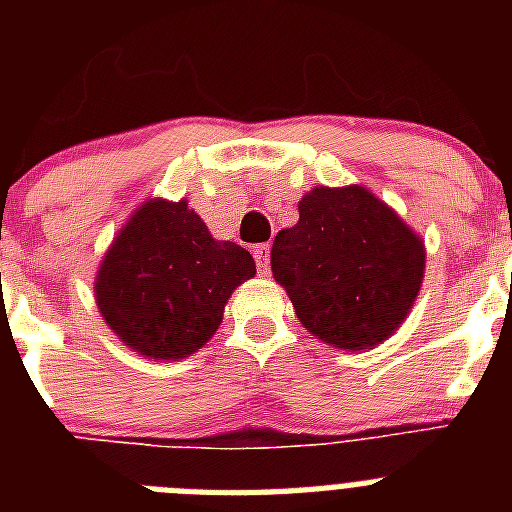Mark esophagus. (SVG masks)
Masks as SVG:
<instances>
[{
  "label": "esophagus",
  "mask_w": 512,
  "mask_h": 512,
  "mask_svg": "<svg viewBox=\"0 0 512 512\" xmlns=\"http://www.w3.org/2000/svg\"><path fill=\"white\" fill-rule=\"evenodd\" d=\"M269 253H271V248H269V243H261V246H253V259H256V266H259V271L261 274H266V271H269Z\"/></svg>",
  "instance_id": "esophagus-1"
}]
</instances>
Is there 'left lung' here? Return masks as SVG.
<instances>
[{
	"instance_id": "obj_1",
	"label": "left lung",
	"mask_w": 512,
	"mask_h": 512,
	"mask_svg": "<svg viewBox=\"0 0 512 512\" xmlns=\"http://www.w3.org/2000/svg\"><path fill=\"white\" fill-rule=\"evenodd\" d=\"M423 241L364 187H315L300 220L274 238L271 271L300 323L338 348L377 346L413 307Z\"/></svg>"
}]
</instances>
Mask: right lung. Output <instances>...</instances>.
<instances>
[{
  "mask_svg": "<svg viewBox=\"0 0 512 512\" xmlns=\"http://www.w3.org/2000/svg\"><path fill=\"white\" fill-rule=\"evenodd\" d=\"M253 274L251 253L215 241L187 202L151 200L104 256L97 305L125 346L176 361L210 341L230 292Z\"/></svg>",
  "mask_w": 512,
  "mask_h": 512,
  "instance_id": "right-lung-1",
  "label": "right lung"
}]
</instances>
